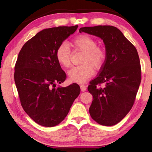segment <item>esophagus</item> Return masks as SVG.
Instances as JSON below:
<instances>
[{"mask_svg": "<svg viewBox=\"0 0 152 152\" xmlns=\"http://www.w3.org/2000/svg\"><path fill=\"white\" fill-rule=\"evenodd\" d=\"M80 89H81V91L83 92V91H86L87 88H86V86L85 85L81 84V85H80Z\"/></svg>", "mask_w": 152, "mask_h": 152, "instance_id": "1", "label": "esophagus"}]
</instances>
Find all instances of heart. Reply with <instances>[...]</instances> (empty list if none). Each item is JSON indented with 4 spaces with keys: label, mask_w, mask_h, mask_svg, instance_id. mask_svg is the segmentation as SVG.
Listing matches in <instances>:
<instances>
[{
    "label": "heart",
    "mask_w": 152,
    "mask_h": 152,
    "mask_svg": "<svg viewBox=\"0 0 152 152\" xmlns=\"http://www.w3.org/2000/svg\"><path fill=\"white\" fill-rule=\"evenodd\" d=\"M74 50L82 51L78 66L72 68L69 72L70 81L76 83H84L91 78L95 69L98 70L104 65L107 57L106 51L103 47L96 46V41L88 34H80L72 41ZM72 53L66 43H61L56 51V57L60 65L68 68L71 64Z\"/></svg>",
    "instance_id": "obj_1"
}]
</instances>
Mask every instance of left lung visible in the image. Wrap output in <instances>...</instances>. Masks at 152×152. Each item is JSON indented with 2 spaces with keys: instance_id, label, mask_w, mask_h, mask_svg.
<instances>
[{
  "instance_id": "left-lung-1",
  "label": "left lung",
  "mask_w": 152,
  "mask_h": 152,
  "mask_svg": "<svg viewBox=\"0 0 152 152\" xmlns=\"http://www.w3.org/2000/svg\"><path fill=\"white\" fill-rule=\"evenodd\" d=\"M101 38L107 57L99 75L89 82L93 96L89 114L99 124L112 126L124 119L134 103L141 82V67L136 48L118 28L98 25L80 28ZM104 83V87H101Z\"/></svg>"
}]
</instances>
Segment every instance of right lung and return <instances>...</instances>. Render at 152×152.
<instances>
[{"mask_svg": "<svg viewBox=\"0 0 152 152\" xmlns=\"http://www.w3.org/2000/svg\"><path fill=\"white\" fill-rule=\"evenodd\" d=\"M78 25L46 28L25 43L15 64L14 81L21 104L29 117L42 126L52 127L65 118L80 93L77 83L56 88L66 76L56 51Z\"/></svg>", "mask_w": 152, "mask_h": 152, "instance_id": "obj_1", "label": "right lung"}]
</instances>
